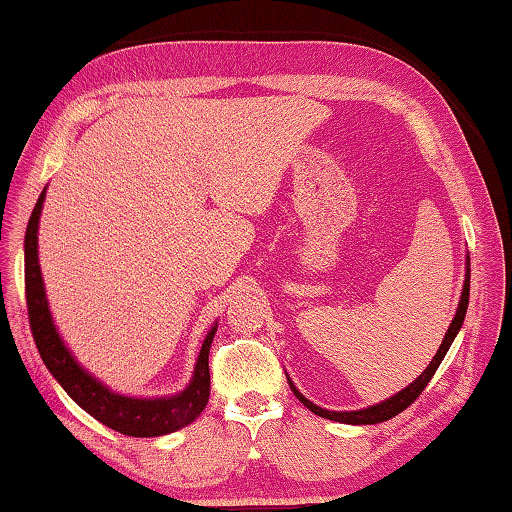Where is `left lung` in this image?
<instances>
[{
    "instance_id": "obj_1",
    "label": "left lung",
    "mask_w": 512,
    "mask_h": 512,
    "mask_svg": "<svg viewBox=\"0 0 512 512\" xmlns=\"http://www.w3.org/2000/svg\"><path fill=\"white\" fill-rule=\"evenodd\" d=\"M469 277L471 275H469V270H467V279H465V285H462V296H460L458 312H456L454 320H451V325H449L447 334L443 338V344H441V347H438V351L434 355V360L430 362V366H427L425 371L417 379H414V382L408 388H403L401 392H397L395 397H390V399L377 403V406H371V408L355 410V412H334V410H325V408H320V406H314V403L310 399H305L301 392L294 388V384L290 382V379H288L296 399H299L307 410H312L314 414H318V417L329 419V421H338V423H349V425H373V423H382V421H388L392 417H397L399 412H403L408 406H412V403L419 399L423 388L430 384V379L434 377L436 368L441 366L443 358H445L449 347H451V342H454L456 334L460 331L462 320H465V314H467V305H469Z\"/></svg>"
}]
</instances>
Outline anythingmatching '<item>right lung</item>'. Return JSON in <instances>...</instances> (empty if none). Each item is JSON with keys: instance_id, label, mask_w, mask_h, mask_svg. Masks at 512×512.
Segmentation results:
<instances>
[{"instance_id": "obj_1", "label": "right lung", "mask_w": 512, "mask_h": 512, "mask_svg": "<svg viewBox=\"0 0 512 512\" xmlns=\"http://www.w3.org/2000/svg\"><path fill=\"white\" fill-rule=\"evenodd\" d=\"M43 200L45 189L32 209L26 229V303L32 338L37 342L41 358L56 377V382L93 419H98L102 425L126 436H163L181 430V427L198 419L209 401V349L218 327L209 331L205 344H202L192 384L183 392H178V395L165 399H133L115 395V392L102 386L98 379L82 371L76 360L71 358V353L65 349L52 323L50 310H47L37 251V231Z\"/></svg>"}]
</instances>
